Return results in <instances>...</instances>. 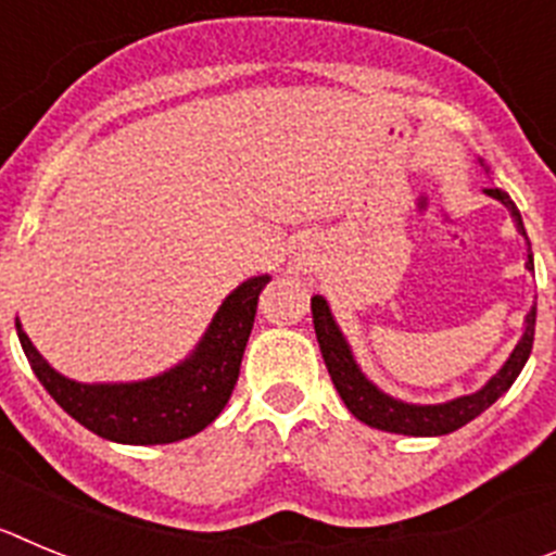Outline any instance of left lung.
I'll return each mask as SVG.
<instances>
[{
	"instance_id": "1",
	"label": "left lung",
	"mask_w": 556,
	"mask_h": 556,
	"mask_svg": "<svg viewBox=\"0 0 556 556\" xmlns=\"http://www.w3.org/2000/svg\"><path fill=\"white\" fill-rule=\"evenodd\" d=\"M484 166V161H479ZM488 172V166H484ZM484 194L493 200H498L504 208L509 211L518 233L527 239V228H523V219H520V211L515 208L513 198L507 191L501 189H484ZM527 269L532 273L534 258H532V244H529V262ZM312 317H314V333H317V342H320V353L326 358L328 376H331L333 387H337L339 397L345 401V406L351 409V415L362 424L372 426V429L392 431V434H409V437H443L451 431L462 429L465 424H470L473 417H479L481 412L490 409V406L498 401L509 387L515 384V378L520 376L523 365H527L529 353H532L534 342V320H538V303L529 308L527 320H523V337L518 339V345L513 348L509 358L501 365V370L495 376H490V381L481 390L470 392V395L451 397L445 404H409V401H401V397L387 395L381 387H376L370 378L362 372L356 356H353L351 345H348L345 333L339 331L337 320H333L331 306L323 294H314L312 298Z\"/></svg>"
}]
</instances>
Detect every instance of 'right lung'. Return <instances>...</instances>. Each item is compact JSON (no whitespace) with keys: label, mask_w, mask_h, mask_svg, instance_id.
<instances>
[{"label":"right lung","mask_w":556,"mask_h":556,"mask_svg":"<svg viewBox=\"0 0 556 556\" xmlns=\"http://www.w3.org/2000/svg\"><path fill=\"white\" fill-rule=\"evenodd\" d=\"M269 275H253L233 289L194 351L169 370L141 381L83 384L66 378L36 351L16 320L18 342L29 367L66 415L102 440L122 445H164L194 437L214 424L239 378L258 294Z\"/></svg>","instance_id":"obj_1"}]
</instances>
